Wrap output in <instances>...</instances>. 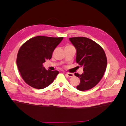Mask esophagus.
Segmentation results:
<instances>
[{"label":"esophagus","mask_w":126,"mask_h":126,"mask_svg":"<svg viewBox=\"0 0 126 126\" xmlns=\"http://www.w3.org/2000/svg\"><path fill=\"white\" fill-rule=\"evenodd\" d=\"M66 76L67 77H73L74 76V75L73 73H66Z\"/></svg>","instance_id":"obj_1"}]
</instances>
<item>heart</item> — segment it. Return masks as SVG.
<instances>
[{
	"mask_svg": "<svg viewBox=\"0 0 126 126\" xmlns=\"http://www.w3.org/2000/svg\"><path fill=\"white\" fill-rule=\"evenodd\" d=\"M67 47H68V46H67Z\"/></svg>",
	"mask_w": 126,
	"mask_h": 126,
	"instance_id": "1",
	"label": "heart"
}]
</instances>
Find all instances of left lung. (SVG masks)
<instances>
[{
  "label": "left lung",
  "instance_id": "obj_1",
  "mask_svg": "<svg viewBox=\"0 0 126 126\" xmlns=\"http://www.w3.org/2000/svg\"><path fill=\"white\" fill-rule=\"evenodd\" d=\"M69 40L76 49V63L83 67V73H75L80 79L76 88L89 90L100 81L106 70V53L100 45L86 37H73Z\"/></svg>",
  "mask_w": 126,
  "mask_h": 126
}]
</instances>
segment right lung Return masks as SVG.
<instances>
[{
  "label": "right lung",
  "mask_w": 126,
  "mask_h": 126,
  "mask_svg": "<svg viewBox=\"0 0 126 126\" xmlns=\"http://www.w3.org/2000/svg\"><path fill=\"white\" fill-rule=\"evenodd\" d=\"M63 39V37L36 36L22 45L17 54V64L26 84L42 89L54 81L59 72L46 70L43 63L51 58L53 50Z\"/></svg>",
  "instance_id": "add662e5"
}]
</instances>
